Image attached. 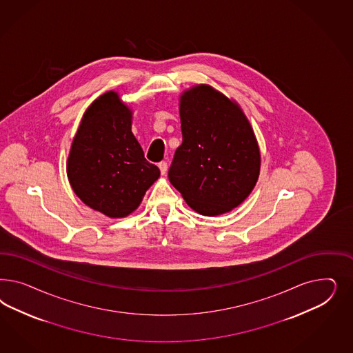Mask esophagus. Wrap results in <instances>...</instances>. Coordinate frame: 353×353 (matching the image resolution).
<instances>
[{
  "label": "esophagus",
  "instance_id": "obj_1",
  "mask_svg": "<svg viewBox=\"0 0 353 353\" xmlns=\"http://www.w3.org/2000/svg\"><path fill=\"white\" fill-rule=\"evenodd\" d=\"M158 167H159V170H161V174H165V172H167V168H168L167 163H165V161H161V163L158 164Z\"/></svg>",
  "mask_w": 353,
  "mask_h": 353
}]
</instances>
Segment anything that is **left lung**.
<instances>
[{
  "label": "left lung",
  "instance_id": "obj_1",
  "mask_svg": "<svg viewBox=\"0 0 353 353\" xmlns=\"http://www.w3.org/2000/svg\"><path fill=\"white\" fill-rule=\"evenodd\" d=\"M182 143L168 177L195 212L232 211L254 190L260 150L245 112L234 99L207 84L180 96Z\"/></svg>",
  "mask_w": 353,
  "mask_h": 353
}]
</instances>
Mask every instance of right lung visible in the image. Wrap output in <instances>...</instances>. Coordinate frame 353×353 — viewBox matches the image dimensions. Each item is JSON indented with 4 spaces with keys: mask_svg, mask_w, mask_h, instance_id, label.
<instances>
[{
    "mask_svg": "<svg viewBox=\"0 0 353 353\" xmlns=\"http://www.w3.org/2000/svg\"><path fill=\"white\" fill-rule=\"evenodd\" d=\"M132 110L110 90L86 108L67 159V177L83 203L111 219L139 208L161 176L132 133Z\"/></svg>",
    "mask_w": 353,
    "mask_h": 353,
    "instance_id": "1",
    "label": "right lung"
}]
</instances>
